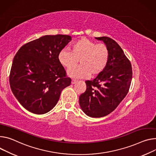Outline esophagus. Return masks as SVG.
I'll list each match as a JSON object with an SVG mask.
<instances>
[{"label":"esophagus","instance_id":"1","mask_svg":"<svg viewBox=\"0 0 156 156\" xmlns=\"http://www.w3.org/2000/svg\"><path fill=\"white\" fill-rule=\"evenodd\" d=\"M77 82V80H72V84H75Z\"/></svg>","mask_w":156,"mask_h":156}]
</instances>
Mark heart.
<instances>
[{"mask_svg":"<svg viewBox=\"0 0 156 156\" xmlns=\"http://www.w3.org/2000/svg\"><path fill=\"white\" fill-rule=\"evenodd\" d=\"M72 51L64 48L58 55L61 65L67 69L75 66L78 60L81 65L68 71V75L74 78H87L90 75L95 76L101 74L106 68L109 50L106 45L96 44L87 38H81L72 45Z\"/></svg>","mask_w":156,"mask_h":156,"instance_id":"obj_1","label":"heart"}]
</instances>
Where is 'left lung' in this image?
Masks as SVG:
<instances>
[{
    "label": "left lung",
    "instance_id": "8db88e82",
    "mask_svg": "<svg viewBox=\"0 0 156 156\" xmlns=\"http://www.w3.org/2000/svg\"><path fill=\"white\" fill-rule=\"evenodd\" d=\"M109 50L103 72L94 80L86 81L87 90L79 98L80 106L91 118L105 116L114 111L129 91L133 77L131 62L116 42L108 37H95Z\"/></svg>",
    "mask_w": 156,
    "mask_h": 156
}]
</instances>
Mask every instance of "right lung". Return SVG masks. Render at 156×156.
Returning a JSON list of instances; mask_svg holds the SVG:
<instances>
[{
    "label": "right lung",
    "mask_w": 156,
    "mask_h": 156,
    "mask_svg": "<svg viewBox=\"0 0 156 156\" xmlns=\"http://www.w3.org/2000/svg\"><path fill=\"white\" fill-rule=\"evenodd\" d=\"M72 40L66 35H45L23 45L13 60L9 82L20 105L37 115L51 110L71 79L58 62L59 52Z\"/></svg>",
    "instance_id": "right-lung-1"
}]
</instances>
